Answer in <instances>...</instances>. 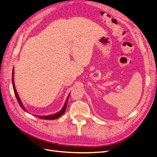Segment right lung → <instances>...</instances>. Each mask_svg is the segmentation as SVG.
Masks as SVG:
<instances>
[{
	"instance_id": "add662e5",
	"label": "right lung",
	"mask_w": 157,
	"mask_h": 157,
	"mask_svg": "<svg viewBox=\"0 0 157 157\" xmlns=\"http://www.w3.org/2000/svg\"><path fill=\"white\" fill-rule=\"evenodd\" d=\"M13 73H14V70H13V71H12V85H13V88L14 94H15V96H16V99H17V100L19 104H20V107L22 108V109H23V110L26 111L25 109L24 108V107H23V104H22V103H21V100H20V97H19L18 94H17V91H16V88H15V85H14V82H13ZM69 95H70V94H69ZM69 95L68 98H67V100H66V101H65V105H64L63 109H61V110L60 111H59L58 113H56V114H54V115H48V116H43V117H42V116H38V115H36V116L37 117L42 118V119H45V120H54V119H56L57 118L59 117L60 116L63 115V113H65V110H66V107H67V101H68V99H69Z\"/></svg>"
}]
</instances>
